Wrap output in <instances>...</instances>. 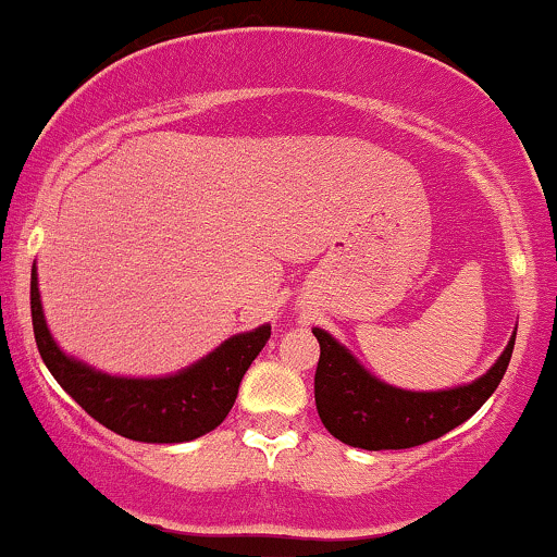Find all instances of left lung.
Wrapping results in <instances>:
<instances>
[{"mask_svg": "<svg viewBox=\"0 0 557 557\" xmlns=\"http://www.w3.org/2000/svg\"><path fill=\"white\" fill-rule=\"evenodd\" d=\"M321 355L313 397L321 423L347 446L384 451L412 448L465 423L498 388L513 352V337L485 376L448 392H401L373 379L343 345L313 330Z\"/></svg>", "mask_w": 557, "mask_h": 557, "instance_id": "1", "label": "left lung"}]
</instances>
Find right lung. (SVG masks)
<instances>
[{"instance_id": "add662e5", "label": "right lung", "mask_w": 557, "mask_h": 557, "mask_svg": "<svg viewBox=\"0 0 557 557\" xmlns=\"http://www.w3.org/2000/svg\"><path fill=\"white\" fill-rule=\"evenodd\" d=\"M30 317L51 376L83 410L109 431L145 444H181L218 428L238 397L251 360L270 339L272 326L238 334L218 350L169 379H113L66 358L46 330L36 270L30 274Z\"/></svg>"}]
</instances>
